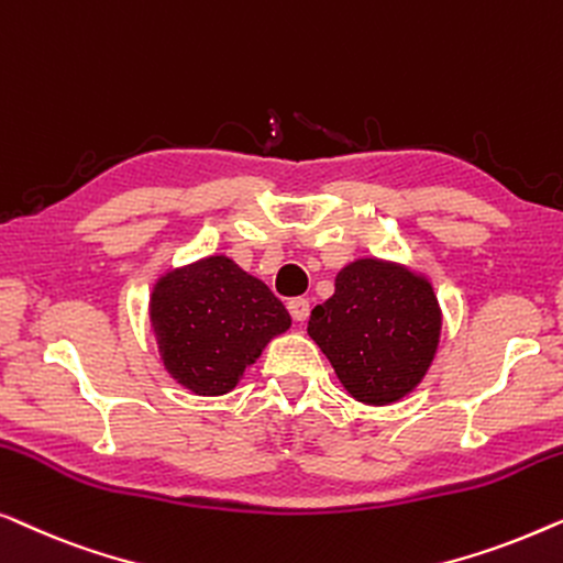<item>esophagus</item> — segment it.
<instances>
[{
	"label": "esophagus",
	"mask_w": 563,
	"mask_h": 563,
	"mask_svg": "<svg viewBox=\"0 0 563 563\" xmlns=\"http://www.w3.org/2000/svg\"><path fill=\"white\" fill-rule=\"evenodd\" d=\"M288 311L296 321H306L308 313H311V303H308V298H290Z\"/></svg>",
	"instance_id": "34e87169"
}]
</instances>
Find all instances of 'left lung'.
I'll return each mask as SVG.
<instances>
[{"label": "left lung", "instance_id": "8db88e82", "mask_svg": "<svg viewBox=\"0 0 563 563\" xmlns=\"http://www.w3.org/2000/svg\"><path fill=\"white\" fill-rule=\"evenodd\" d=\"M308 336L354 400L390 406L421 385L437 357V290L406 265L360 257L339 271L334 296L311 311Z\"/></svg>", "mask_w": 563, "mask_h": 563}]
</instances>
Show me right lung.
I'll list each match as a JSON object with an SVG mask.
<instances>
[{"mask_svg": "<svg viewBox=\"0 0 563 563\" xmlns=\"http://www.w3.org/2000/svg\"><path fill=\"white\" fill-rule=\"evenodd\" d=\"M150 323L168 375L213 398L234 390L265 346L290 329V313L232 257L209 255L157 278Z\"/></svg>", "mask_w": 563, "mask_h": 563, "instance_id": "right-lung-1", "label": "right lung"}]
</instances>
